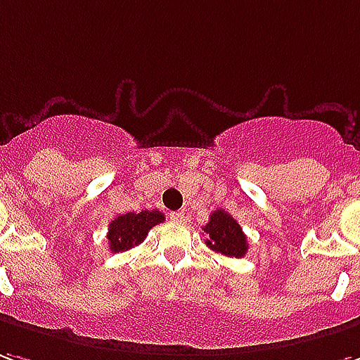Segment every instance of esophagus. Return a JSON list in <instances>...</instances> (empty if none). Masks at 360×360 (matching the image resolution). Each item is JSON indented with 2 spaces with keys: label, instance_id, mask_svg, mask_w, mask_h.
<instances>
[{
  "label": "esophagus",
  "instance_id": "esophagus-1",
  "mask_svg": "<svg viewBox=\"0 0 360 360\" xmlns=\"http://www.w3.org/2000/svg\"><path fill=\"white\" fill-rule=\"evenodd\" d=\"M169 218H172V220H175V222H183V220H185V212H183V210H179V212H172V214H169Z\"/></svg>",
  "mask_w": 360,
  "mask_h": 360
}]
</instances>
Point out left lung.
Listing matches in <instances>:
<instances>
[{
    "instance_id": "left-lung-1",
    "label": "left lung",
    "mask_w": 360,
    "mask_h": 360,
    "mask_svg": "<svg viewBox=\"0 0 360 360\" xmlns=\"http://www.w3.org/2000/svg\"><path fill=\"white\" fill-rule=\"evenodd\" d=\"M206 245L226 257H243L248 253V238L238 220H233L222 208L214 210L205 228Z\"/></svg>"
}]
</instances>
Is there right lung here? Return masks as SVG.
Here are the masks:
<instances>
[{"mask_svg": "<svg viewBox=\"0 0 360 360\" xmlns=\"http://www.w3.org/2000/svg\"><path fill=\"white\" fill-rule=\"evenodd\" d=\"M160 222H163V214L160 210H142L117 216L109 224V250L115 253L132 250L134 245L142 243L148 232Z\"/></svg>", "mask_w": 360, "mask_h": 360, "instance_id": "add662e5", "label": "right lung"}]
</instances>
